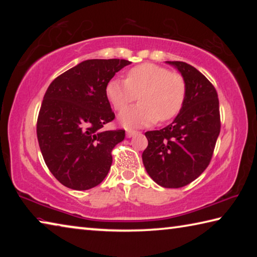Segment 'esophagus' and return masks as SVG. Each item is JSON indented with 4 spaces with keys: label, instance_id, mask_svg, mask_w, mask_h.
<instances>
[{
    "label": "esophagus",
    "instance_id": "esophagus-1",
    "mask_svg": "<svg viewBox=\"0 0 257 257\" xmlns=\"http://www.w3.org/2000/svg\"><path fill=\"white\" fill-rule=\"evenodd\" d=\"M138 132H136V130H127V137H133L135 136V135H137Z\"/></svg>",
    "mask_w": 257,
    "mask_h": 257
}]
</instances>
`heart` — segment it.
I'll list each match as a JSON object with an SVG mask.
<instances>
[{"label":"heart","mask_w":257,"mask_h":257,"mask_svg":"<svg viewBox=\"0 0 257 257\" xmlns=\"http://www.w3.org/2000/svg\"><path fill=\"white\" fill-rule=\"evenodd\" d=\"M105 95L116 111H122L139 95L141 103L119 116L125 128H139L177 116L185 103L186 82L181 75L167 68L142 63L130 69L125 80L113 78L108 81Z\"/></svg>","instance_id":"obj_1"}]
</instances>
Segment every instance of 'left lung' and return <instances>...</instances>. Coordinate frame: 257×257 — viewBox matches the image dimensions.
Listing matches in <instances>:
<instances>
[{
  "label": "left lung",
  "instance_id": "left-lung-1",
  "mask_svg": "<svg viewBox=\"0 0 257 257\" xmlns=\"http://www.w3.org/2000/svg\"><path fill=\"white\" fill-rule=\"evenodd\" d=\"M178 69L186 82V98L173 122L146 132L149 141L143 163L156 184L180 188L190 184L210 164L220 134L217 93L196 68L181 61H167Z\"/></svg>",
  "mask_w": 257,
  "mask_h": 257
}]
</instances>
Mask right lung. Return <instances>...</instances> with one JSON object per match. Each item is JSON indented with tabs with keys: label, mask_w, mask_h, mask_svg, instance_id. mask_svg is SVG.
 Wrapping results in <instances>:
<instances>
[{
	"label": "right lung",
	"mask_w": 257,
	"mask_h": 257,
	"mask_svg": "<svg viewBox=\"0 0 257 257\" xmlns=\"http://www.w3.org/2000/svg\"><path fill=\"white\" fill-rule=\"evenodd\" d=\"M127 60L82 61L51 82L37 119L43 159L56 179L75 190L101 184L112 164L111 152L124 130H104L114 119L105 87Z\"/></svg>",
	"instance_id": "right-lung-1"
}]
</instances>
